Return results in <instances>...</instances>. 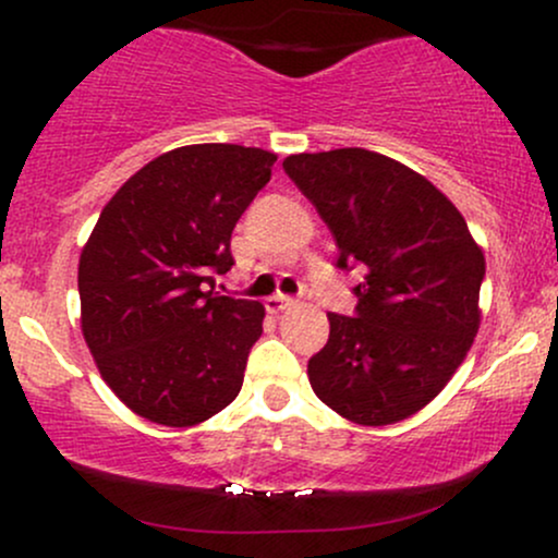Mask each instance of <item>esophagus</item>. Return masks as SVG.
<instances>
[{
  "label": "esophagus",
  "instance_id": "obj_1",
  "mask_svg": "<svg viewBox=\"0 0 558 558\" xmlns=\"http://www.w3.org/2000/svg\"><path fill=\"white\" fill-rule=\"evenodd\" d=\"M293 304H296V299H293V296H286V293H275V296L267 299V310H270L272 315H278V312L291 310Z\"/></svg>",
  "mask_w": 558,
  "mask_h": 558
}]
</instances>
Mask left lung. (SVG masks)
<instances>
[{
	"label": "left lung",
	"mask_w": 558,
	"mask_h": 558,
	"mask_svg": "<svg viewBox=\"0 0 558 558\" xmlns=\"http://www.w3.org/2000/svg\"><path fill=\"white\" fill-rule=\"evenodd\" d=\"M338 246V270L362 267L351 315L328 312V343L306 364L332 412L393 425L444 390L480 328L485 259L464 217L430 181L377 151L286 157Z\"/></svg>",
	"instance_id": "8db88e82"
}]
</instances>
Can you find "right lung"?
<instances>
[{"label": "right lung", "instance_id": "obj_1", "mask_svg": "<svg viewBox=\"0 0 558 558\" xmlns=\"http://www.w3.org/2000/svg\"><path fill=\"white\" fill-rule=\"evenodd\" d=\"M275 155L194 144L141 168L101 209L78 265L81 328L118 399L189 427L239 396L262 336L259 301L220 296L230 233L270 181Z\"/></svg>", "mask_w": 558, "mask_h": 558}]
</instances>
